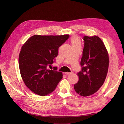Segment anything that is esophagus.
<instances>
[{
	"label": "esophagus",
	"mask_w": 124,
	"mask_h": 124,
	"mask_svg": "<svg viewBox=\"0 0 124 124\" xmlns=\"http://www.w3.org/2000/svg\"><path fill=\"white\" fill-rule=\"evenodd\" d=\"M66 75H70V74H72L73 73V72H65V73Z\"/></svg>",
	"instance_id": "34e87169"
}]
</instances>
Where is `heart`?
<instances>
[{"label": "heart", "mask_w": 124, "mask_h": 124, "mask_svg": "<svg viewBox=\"0 0 124 124\" xmlns=\"http://www.w3.org/2000/svg\"><path fill=\"white\" fill-rule=\"evenodd\" d=\"M70 42L72 48L81 46V39L78 36H73L71 37L70 40Z\"/></svg>", "instance_id": "1"}]
</instances>
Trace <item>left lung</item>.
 <instances>
[{"label":"left lung","mask_w":124,"mask_h":124,"mask_svg":"<svg viewBox=\"0 0 124 124\" xmlns=\"http://www.w3.org/2000/svg\"><path fill=\"white\" fill-rule=\"evenodd\" d=\"M84 47L80 62L82 70L77 73L78 81L74 88L80 96L87 97L98 91L106 80L109 57L103 41L99 37H84Z\"/></svg>","instance_id":"obj_1"}]
</instances>
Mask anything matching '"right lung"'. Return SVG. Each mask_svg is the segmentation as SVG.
<instances>
[{
	"label": "right lung",
	"instance_id": "right-lung-1",
	"mask_svg": "<svg viewBox=\"0 0 124 124\" xmlns=\"http://www.w3.org/2000/svg\"><path fill=\"white\" fill-rule=\"evenodd\" d=\"M69 37L68 34L35 35L22 46L18 57L20 73L25 85L33 93L41 96L50 94L62 79V72L47 67L54 62L58 48Z\"/></svg>",
	"mask_w": 124,
	"mask_h": 124
}]
</instances>
